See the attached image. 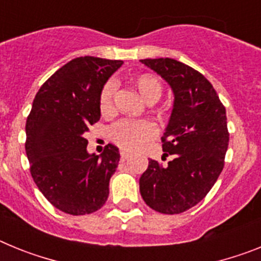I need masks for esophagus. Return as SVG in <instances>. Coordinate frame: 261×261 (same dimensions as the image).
Returning <instances> with one entry per match:
<instances>
[{"label": "esophagus", "mask_w": 261, "mask_h": 261, "mask_svg": "<svg viewBox=\"0 0 261 261\" xmlns=\"http://www.w3.org/2000/svg\"><path fill=\"white\" fill-rule=\"evenodd\" d=\"M128 158H129V154L126 153V151H120V161H121V162L126 161Z\"/></svg>", "instance_id": "obj_1"}]
</instances>
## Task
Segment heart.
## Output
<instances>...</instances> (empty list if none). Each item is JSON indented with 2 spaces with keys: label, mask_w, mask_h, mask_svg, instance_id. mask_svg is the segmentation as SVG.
<instances>
[{
  "label": "heart",
  "mask_w": 261,
  "mask_h": 261,
  "mask_svg": "<svg viewBox=\"0 0 261 261\" xmlns=\"http://www.w3.org/2000/svg\"><path fill=\"white\" fill-rule=\"evenodd\" d=\"M133 86L147 103H155L162 95V82L151 74H141L132 81ZM115 85L107 82L99 96V106L103 114H108L114 108ZM156 129L153 123L146 120H123L111 128V138L117 146L133 151L141 149L153 140Z\"/></svg>",
  "instance_id": "1"
}]
</instances>
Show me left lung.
<instances>
[{
  "label": "left lung",
  "mask_w": 261,
  "mask_h": 261,
  "mask_svg": "<svg viewBox=\"0 0 261 261\" xmlns=\"http://www.w3.org/2000/svg\"><path fill=\"white\" fill-rule=\"evenodd\" d=\"M170 85L171 116L162 136L167 165L150 159L140 192L151 209L179 214L199 204L217 181L229 146L226 110L201 73L174 59H145Z\"/></svg>",
  "instance_id": "obj_1"
}]
</instances>
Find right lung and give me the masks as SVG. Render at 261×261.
<instances>
[{
	"label": "right lung",
	"instance_id": "right-lung-1",
	"mask_svg": "<svg viewBox=\"0 0 261 261\" xmlns=\"http://www.w3.org/2000/svg\"><path fill=\"white\" fill-rule=\"evenodd\" d=\"M120 60H71L45 81L26 121V154L32 179L45 199L73 216L96 212L107 201L120 161L108 144L100 155L87 151L89 126L100 119L99 96Z\"/></svg>",
	"mask_w": 261,
	"mask_h": 261
}]
</instances>
